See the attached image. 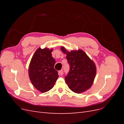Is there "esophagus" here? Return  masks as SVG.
<instances>
[{
  "label": "esophagus",
  "instance_id": "esophagus-1",
  "mask_svg": "<svg viewBox=\"0 0 124 124\" xmlns=\"http://www.w3.org/2000/svg\"><path fill=\"white\" fill-rule=\"evenodd\" d=\"M58 74L59 75H60V76H62L63 74V71L62 70H60L58 71Z\"/></svg>",
  "mask_w": 124,
  "mask_h": 124
}]
</instances>
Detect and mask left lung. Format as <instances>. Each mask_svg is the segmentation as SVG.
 <instances>
[{
	"mask_svg": "<svg viewBox=\"0 0 124 124\" xmlns=\"http://www.w3.org/2000/svg\"><path fill=\"white\" fill-rule=\"evenodd\" d=\"M66 54V58L70 65L69 72L65 77L66 83L72 92L80 93L91 87L96 73L95 63L81 50L67 51L61 47Z\"/></svg>",
	"mask_w": 124,
	"mask_h": 124,
	"instance_id": "obj_1",
	"label": "left lung"
}]
</instances>
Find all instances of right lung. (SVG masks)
<instances>
[{
    "label": "right lung",
    "mask_w": 124,
    "mask_h": 124,
    "mask_svg": "<svg viewBox=\"0 0 124 124\" xmlns=\"http://www.w3.org/2000/svg\"><path fill=\"white\" fill-rule=\"evenodd\" d=\"M53 49L39 48L36 50L29 66L30 80L41 93H46L54 87L58 78L54 68L55 61L52 56Z\"/></svg>",
    "instance_id": "obj_1"
}]
</instances>
